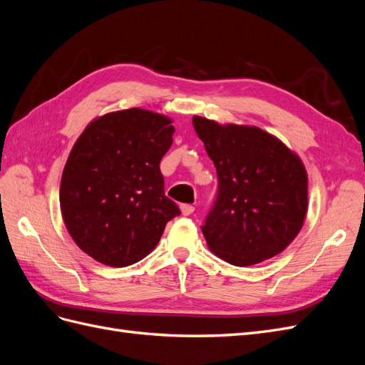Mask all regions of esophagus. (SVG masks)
Wrapping results in <instances>:
<instances>
[{
  "mask_svg": "<svg viewBox=\"0 0 365 365\" xmlns=\"http://www.w3.org/2000/svg\"><path fill=\"white\" fill-rule=\"evenodd\" d=\"M181 212L184 216H190L195 212V207L192 204H181Z\"/></svg>",
  "mask_w": 365,
  "mask_h": 365,
  "instance_id": "34e87169",
  "label": "esophagus"
}]
</instances>
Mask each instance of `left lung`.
I'll return each instance as SVG.
<instances>
[{
	"mask_svg": "<svg viewBox=\"0 0 365 365\" xmlns=\"http://www.w3.org/2000/svg\"><path fill=\"white\" fill-rule=\"evenodd\" d=\"M193 126L217 172V197L202 233L217 257L250 267L280 254L307 213V173L288 146L257 126L219 125L195 115Z\"/></svg>",
	"mask_w": 365,
	"mask_h": 365,
	"instance_id": "left-lung-1",
	"label": "left lung"
}]
</instances>
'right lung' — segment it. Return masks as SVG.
<instances>
[{"label": "right lung", "mask_w": 365, "mask_h": 365, "mask_svg": "<svg viewBox=\"0 0 365 365\" xmlns=\"http://www.w3.org/2000/svg\"><path fill=\"white\" fill-rule=\"evenodd\" d=\"M173 132L169 117L130 108L94 118L74 143L61 212L76 245L94 260L114 268L137 263L181 213L164 195L160 170Z\"/></svg>", "instance_id": "add662e5"}]
</instances>
